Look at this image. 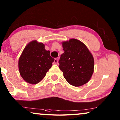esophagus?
<instances>
[{
    "label": "esophagus",
    "instance_id": "obj_1",
    "mask_svg": "<svg viewBox=\"0 0 120 120\" xmlns=\"http://www.w3.org/2000/svg\"><path fill=\"white\" fill-rule=\"evenodd\" d=\"M58 58H55V64H58Z\"/></svg>",
    "mask_w": 120,
    "mask_h": 120
}]
</instances>
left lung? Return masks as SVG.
Listing matches in <instances>:
<instances>
[{"instance_id":"left-lung-1","label":"left lung","mask_w":120,"mask_h":120,"mask_svg":"<svg viewBox=\"0 0 120 120\" xmlns=\"http://www.w3.org/2000/svg\"><path fill=\"white\" fill-rule=\"evenodd\" d=\"M64 52L59 60V68L69 83L74 86L88 82L94 71V58L86 45L71 39L62 42Z\"/></svg>"}]
</instances>
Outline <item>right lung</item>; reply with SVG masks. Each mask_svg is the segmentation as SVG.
I'll list each match as a JSON object with an SVG mask.
<instances>
[{
  "label": "right lung",
  "instance_id": "add662e5",
  "mask_svg": "<svg viewBox=\"0 0 120 120\" xmlns=\"http://www.w3.org/2000/svg\"><path fill=\"white\" fill-rule=\"evenodd\" d=\"M54 60L50 56V51L45 50L44 44L32 41L25 47L19 58L21 76L30 84L39 83L52 67Z\"/></svg>",
  "mask_w": 120,
  "mask_h": 120
}]
</instances>
